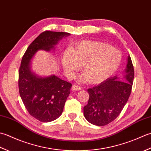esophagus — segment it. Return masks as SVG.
<instances>
[{
    "label": "esophagus",
    "mask_w": 151,
    "mask_h": 151,
    "mask_svg": "<svg viewBox=\"0 0 151 151\" xmlns=\"http://www.w3.org/2000/svg\"><path fill=\"white\" fill-rule=\"evenodd\" d=\"M72 90L75 91H78L81 90V87H79V86L76 85H73L72 87Z\"/></svg>",
    "instance_id": "esophagus-1"
}]
</instances>
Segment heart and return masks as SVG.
I'll list each match as a JSON object with an SVG mask.
<instances>
[{
    "instance_id": "obj_1",
    "label": "heart",
    "mask_w": 151,
    "mask_h": 151,
    "mask_svg": "<svg viewBox=\"0 0 151 151\" xmlns=\"http://www.w3.org/2000/svg\"><path fill=\"white\" fill-rule=\"evenodd\" d=\"M122 55L117 49L107 43L83 40L77 43L70 51L63 55V66L66 75L73 78L83 66L82 82L99 84L117 71L122 63Z\"/></svg>"
}]
</instances>
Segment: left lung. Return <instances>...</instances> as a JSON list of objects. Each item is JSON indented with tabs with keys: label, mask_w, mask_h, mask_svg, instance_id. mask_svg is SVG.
<instances>
[{
	"label": "left lung",
	"mask_w": 151,
	"mask_h": 151,
	"mask_svg": "<svg viewBox=\"0 0 151 151\" xmlns=\"http://www.w3.org/2000/svg\"><path fill=\"white\" fill-rule=\"evenodd\" d=\"M124 72L122 78L115 76L87 90L89 99L83 107V113L91 124L98 127L108 124L122 111L130 95L134 78L130 56Z\"/></svg>",
	"instance_id": "obj_1"
}]
</instances>
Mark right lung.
Segmentation results:
<instances>
[{"mask_svg":"<svg viewBox=\"0 0 151 151\" xmlns=\"http://www.w3.org/2000/svg\"><path fill=\"white\" fill-rule=\"evenodd\" d=\"M70 35L49 30L41 33L29 45L21 60L18 80L20 96L29 114L43 122L55 121L61 115L72 84L55 75L38 76L31 72L30 60L38 51L54 50L58 41Z\"/></svg>","mask_w":151,"mask_h":151,"instance_id":"add662e5","label":"right lung"}]
</instances>
